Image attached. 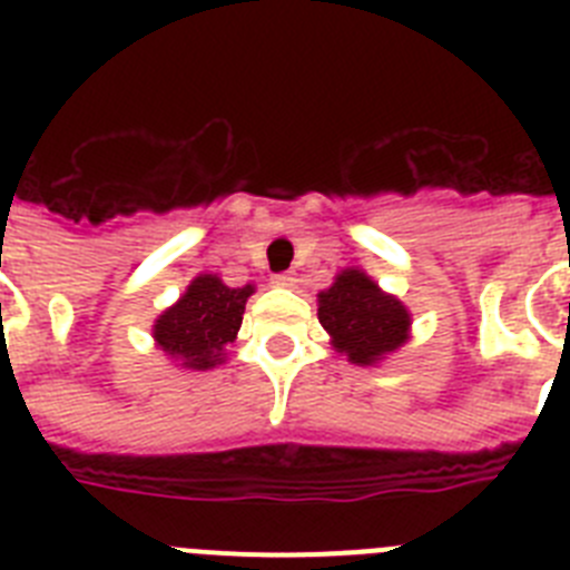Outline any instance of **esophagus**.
Listing matches in <instances>:
<instances>
[{"instance_id": "1", "label": "esophagus", "mask_w": 570, "mask_h": 570, "mask_svg": "<svg viewBox=\"0 0 570 570\" xmlns=\"http://www.w3.org/2000/svg\"><path fill=\"white\" fill-rule=\"evenodd\" d=\"M276 285V288H294L296 276L291 274V271H285V274H274V279H271Z\"/></svg>"}]
</instances>
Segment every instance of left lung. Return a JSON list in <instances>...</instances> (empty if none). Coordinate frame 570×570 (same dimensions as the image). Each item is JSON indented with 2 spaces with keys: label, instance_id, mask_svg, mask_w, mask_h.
Returning a JSON list of instances; mask_svg holds the SVG:
<instances>
[{
  "label": "left lung",
  "instance_id": "1",
  "mask_svg": "<svg viewBox=\"0 0 570 570\" xmlns=\"http://www.w3.org/2000/svg\"><path fill=\"white\" fill-rule=\"evenodd\" d=\"M322 328L334 336V347L356 365H371L407 340L405 305L382 294L374 279L360 271H342L328 291L320 294Z\"/></svg>",
  "mask_w": 570,
  "mask_h": 570
}]
</instances>
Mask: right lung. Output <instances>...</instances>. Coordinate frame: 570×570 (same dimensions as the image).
Here are the masks:
<instances>
[{"label": "right lung", "instance_id": "add662e5", "mask_svg": "<svg viewBox=\"0 0 570 570\" xmlns=\"http://www.w3.org/2000/svg\"><path fill=\"white\" fill-rule=\"evenodd\" d=\"M250 294H254L250 285L228 288L214 274L196 276L183 299L156 320V345L194 371H208L219 365L225 347L234 342L239 331L245 302Z\"/></svg>", "mask_w": 570, "mask_h": 570}]
</instances>
